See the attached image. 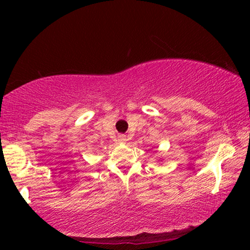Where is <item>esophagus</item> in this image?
Instances as JSON below:
<instances>
[{"mask_svg": "<svg viewBox=\"0 0 250 250\" xmlns=\"http://www.w3.org/2000/svg\"><path fill=\"white\" fill-rule=\"evenodd\" d=\"M118 140H119V142H122V143H124V142L127 141V139H126L125 135H119Z\"/></svg>", "mask_w": 250, "mask_h": 250, "instance_id": "esophagus-1", "label": "esophagus"}]
</instances>
